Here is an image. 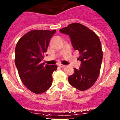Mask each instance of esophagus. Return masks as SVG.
<instances>
[{
    "label": "esophagus",
    "instance_id": "1",
    "mask_svg": "<svg viewBox=\"0 0 120 120\" xmlns=\"http://www.w3.org/2000/svg\"><path fill=\"white\" fill-rule=\"evenodd\" d=\"M59 66L60 67V68H63V67H65V65H63V64H59Z\"/></svg>",
    "mask_w": 120,
    "mask_h": 120
}]
</instances>
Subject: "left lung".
<instances>
[{
  "label": "left lung",
  "mask_w": 120,
  "mask_h": 120,
  "mask_svg": "<svg viewBox=\"0 0 120 120\" xmlns=\"http://www.w3.org/2000/svg\"><path fill=\"white\" fill-rule=\"evenodd\" d=\"M60 32L69 35L73 48L80 55L78 59L81 67L74 68L68 81L79 90H87L95 83L100 72L103 54L99 38L86 26L77 23L70 24Z\"/></svg>",
  "instance_id": "left-lung-1"
}]
</instances>
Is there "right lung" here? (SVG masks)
Returning <instances> with one entry per match:
<instances>
[{
	"instance_id": "right-lung-1",
	"label": "right lung",
	"mask_w": 120,
	"mask_h": 120,
	"mask_svg": "<svg viewBox=\"0 0 120 120\" xmlns=\"http://www.w3.org/2000/svg\"><path fill=\"white\" fill-rule=\"evenodd\" d=\"M56 30H32L23 36L15 48V63L19 77L30 91L36 94L48 90L56 65L41 63Z\"/></svg>"
}]
</instances>
